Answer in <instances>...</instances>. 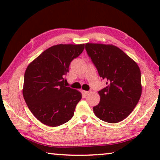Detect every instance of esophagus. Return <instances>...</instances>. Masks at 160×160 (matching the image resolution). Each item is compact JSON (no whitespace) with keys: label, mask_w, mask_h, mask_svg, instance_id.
Listing matches in <instances>:
<instances>
[{"label":"esophagus","mask_w":160,"mask_h":160,"mask_svg":"<svg viewBox=\"0 0 160 160\" xmlns=\"http://www.w3.org/2000/svg\"><path fill=\"white\" fill-rule=\"evenodd\" d=\"M83 92H84L85 95H88V94L90 92H89V91H83Z\"/></svg>","instance_id":"esophagus-1"}]
</instances>
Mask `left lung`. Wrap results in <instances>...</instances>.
I'll return each mask as SVG.
<instances>
[{"mask_svg":"<svg viewBox=\"0 0 160 160\" xmlns=\"http://www.w3.org/2000/svg\"><path fill=\"white\" fill-rule=\"evenodd\" d=\"M87 53L106 87L93 111L98 118L117 123L130 114L141 95V74L137 63L113 45L86 43Z\"/></svg>","mask_w":160,"mask_h":160,"instance_id":"8db88e82","label":"left lung"}]
</instances>
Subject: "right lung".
Instances as JSON below:
<instances>
[{
  "label": "right lung",
  "instance_id": "1",
  "mask_svg": "<svg viewBox=\"0 0 160 160\" xmlns=\"http://www.w3.org/2000/svg\"><path fill=\"white\" fill-rule=\"evenodd\" d=\"M84 44H58L42 52L28 65L24 76L23 97L30 111L41 123L57 127L73 117L82 94L65 87V76Z\"/></svg>",
  "mask_w": 160,
  "mask_h": 160
}]
</instances>
